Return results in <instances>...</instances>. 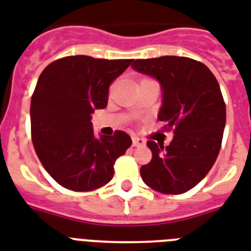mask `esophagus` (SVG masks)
<instances>
[{
    "label": "esophagus",
    "instance_id": "1",
    "mask_svg": "<svg viewBox=\"0 0 251 251\" xmlns=\"http://www.w3.org/2000/svg\"><path fill=\"white\" fill-rule=\"evenodd\" d=\"M146 145V141L144 138H140V137H133V146H145Z\"/></svg>",
    "mask_w": 251,
    "mask_h": 251
}]
</instances>
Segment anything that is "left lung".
<instances>
[{
    "label": "left lung",
    "instance_id": "8db88e82",
    "mask_svg": "<svg viewBox=\"0 0 251 251\" xmlns=\"http://www.w3.org/2000/svg\"><path fill=\"white\" fill-rule=\"evenodd\" d=\"M131 66L158 81V120L174 133L166 148L148 141L153 157L141 168V177L159 193L187 192L201 182L220 153L226 122L220 85L207 66L187 57L135 59Z\"/></svg>",
    "mask_w": 251,
    "mask_h": 251
}]
</instances>
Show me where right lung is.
<instances>
[{
  "instance_id": "obj_1",
  "label": "right lung",
  "mask_w": 251,
  "mask_h": 251,
  "mask_svg": "<svg viewBox=\"0 0 251 251\" xmlns=\"http://www.w3.org/2000/svg\"><path fill=\"white\" fill-rule=\"evenodd\" d=\"M133 59L70 55L48 65L30 103L31 141L42 166L61 186L88 192L106 185L131 138L125 131L96 137L92 114L105 109L109 85Z\"/></svg>"
}]
</instances>
